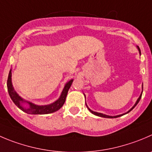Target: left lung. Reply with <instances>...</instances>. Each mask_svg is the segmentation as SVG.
I'll use <instances>...</instances> for the list:
<instances>
[{
  "label": "left lung",
  "instance_id": "8db88e82",
  "mask_svg": "<svg viewBox=\"0 0 152 152\" xmlns=\"http://www.w3.org/2000/svg\"><path fill=\"white\" fill-rule=\"evenodd\" d=\"M138 49H139V51H140V48H139V47H138ZM142 92L141 93V94H140V97L139 98H138V99H137V101L136 102V103H135V104L133 106V107H132V108L130 109V110H129V111H128L127 113H129V112H130L131 110H132V109L134 108V107H135V106L137 105V103L139 102H140V99H141V96H142ZM87 107H88V106H87ZM88 110H90V111L91 112V113H94V115H96V116H99V117H105V118H117V117H121V116H123V115H124V114H121V115H118V116H114V117H110V116H107V115H104V114H103V113H97V112H95V111H93V110H91V109L89 108V107H88Z\"/></svg>",
  "mask_w": 152,
  "mask_h": 152
}]
</instances>
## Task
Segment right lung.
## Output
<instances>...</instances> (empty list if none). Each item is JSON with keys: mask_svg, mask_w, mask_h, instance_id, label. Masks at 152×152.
Segmentation results:
<instances>
[{"mask_svg": "<svg viewBox=\"0 0 152 152\" xmlns=\"http://www.w3.org/2000/svg\"><path fill=\"white\" fill-rule=\"evenodd\" d=\"M11 76L12 73L11 70H10V73H9L8 79H7V90H8L10 98L12 99L13 102L15 104V105L18 106L20 110L26 112V113H29V114H48V113H53V112L59 110V109L63 106L64 102H65L66 96H67L68 90L69 88H70V86H71L72 82H73V79H72V80L69 81V82L66 84L64 89H63L62 93H61V96H60V98L58 99L57 101L52 103V104H48V105L40 106L34 104H32V103L29 102L24 101L23 99H21L18 95L17 93L14 91V89H13L12 88V85L11 82ZM23 102L28 103L29 104V107L23 108L21 104V103Z\"/></svg>", "mask_w": 152, "mask_h": 152, "instance_id": "obj_1", "label": "right lung"}]
</instances>
